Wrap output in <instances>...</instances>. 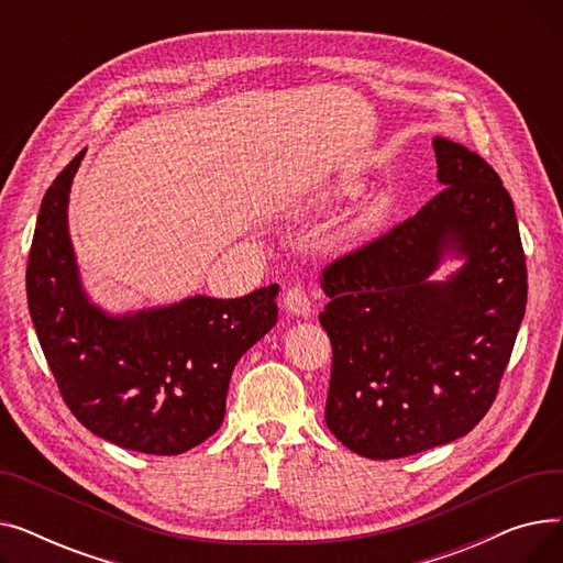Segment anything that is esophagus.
Returning <instances> with one entry per match:
<instances>
[{
    "label": "esophagus",
    "instance_id": "34e87169",
    "mask_svg": "<svg viewBox=\"0 0 563 563\" xmlns=\"http://www.w3.org/2000/svg\"><path fill=\"white\" fill-rule=\"evenodd\" d=\"M283 306L289 314L294 317H308L312 310L310 303V294L301 287V285H291L285 294H283Z\"/></svg>",
    "mask_w": 563,
    "mask_h": 563
}]
</instances>
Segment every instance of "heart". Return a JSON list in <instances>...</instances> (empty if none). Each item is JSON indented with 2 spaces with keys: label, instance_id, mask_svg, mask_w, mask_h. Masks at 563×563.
Segmentation results:
<instances>
[{
  "label": "heart",
  "instance_id": "1",
  "mask_svg": "<svg viewBox=\"0 0 563 563\" xmlns=\"http://www.w3.org/2000/svg\"><path fill=\"white\" fill-rule=\"evenodd\" d=\"M358 189H361V180H358V177H346V180L340 183V194H356ZM386 212H388V198L380 196V198H376V200L367 207V210L363 212L361 225H363L365 230L376 228V225L383 221V217H386Z\"/></svg>",
  "mask_w": 563,
  "mask_h": 563
}]
</instances>
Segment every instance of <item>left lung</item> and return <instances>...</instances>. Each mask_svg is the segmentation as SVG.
<instances>
[{"label": "left lung", "instance_id": "obj_1", "mask_svg": "<svg viewBox=\"0 0 563 563\" xmlns=\"http://www.w3.org/2000/svg\"><path fill=\"white\" fill-rule=\"evenodd\" d=\"M422 210L321 272L333 346L327 424L367 459H401L470 433L493 406L527 306L514 200L465 145L433 139ZM448 254L464 266L430 274Z\"/></svg>", "mask_w": 563, "mask_h": 563}]
</instances>
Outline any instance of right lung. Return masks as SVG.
Listing matches in <instances>:
<instances>
[{
    "label": "right lung",
    "mask_w": 563,
    "mask_h": 563,
    "mask_svg": "<svg viewBox=\"0 0 563 563\" xmlns=\"http://www.w3.org/2000/svg\"><path fill=\"white\" fill-rule=\"evenodd\" d=\"M84 153L43 196L26 262L29 314L58 393L88 431L132 452L183 454L221 427L236 361L278 319V285L118 317L93 306L68 234Z\"/></svg>",
    "instance_id": "1"
}]
</instances>
